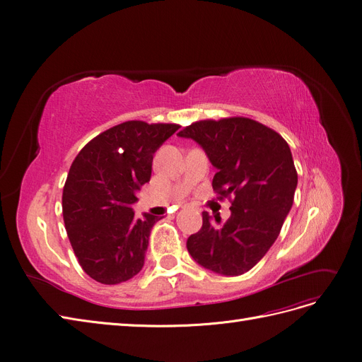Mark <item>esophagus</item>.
<instances>
[{"mask_svg": "<svg viewBox=\"0 0 362 362\" xmlns=\"http://www.w3.org/2000/svg\"><path fill=\"white\" fill-rule=\"evenodd\" d=\"M182 206H183V208H186V206H187V205H186V204H185V205H182Z\"/></svg>", "mask_w": 362, "mask_h": 362, "instance_id": "obj_1", "label": "esophagus"}]
</instances>
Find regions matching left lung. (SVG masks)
Instances as JSON below:
<instances>
[{
	"label": "left lung",
	"instance_id": "obj_1",
	"mask_svg": "<svg viewBox=\"0 0 362 362\" xmlns=\"http://www.w3.org/2000/svg\"><path fill=\"white\" fill-rule=\"evenodd\" d=\"M177 136L195 141L217 168L214 191L235 197L227 221L202 213L201 230L186 243L189 254L217 274L250 272L276 242L293 204L298 175L288 142L245 117L197 122Z\"/></svg>",
	"mask_w": 362,
	"mask_h": 362
}]
</instances>
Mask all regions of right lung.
Returning a JSON list of instances; mask_svg holds the SVG:
<instances>
[{
  "instance_id": "1",
  "label": "right lung",
  "mask_w": 362,
  "mask_h": 362,
  "mask_svg": "<svg viewBox=\"0 0 362 362\" xmlns=\"http://www.w3.org/2000/svg\"><path fill=\"white\" fill-rule=\"evenodd\" d=\"M179 124L126 122L93 138L74 158L63 189V217L83 272L119 284L144 267L151 229L163 217L135 218L141 186L151 179L157 149Z\"/></svg>"
}]
</instances>
